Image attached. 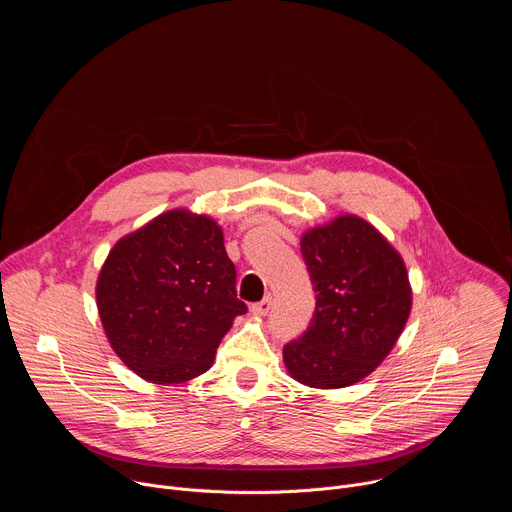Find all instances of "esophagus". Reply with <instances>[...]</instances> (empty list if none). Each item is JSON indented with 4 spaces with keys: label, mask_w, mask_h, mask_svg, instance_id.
<instances>
[{
    "label": "esophagus",
    "mask_w": 512,
    "mask_h": 512,
    "mask_svg": "<svg viewBox=\"0 0 512 512\" xmlns=\"http://www.w3.org/2000/svg\"><path fill=\"white\" fill-rule=\"evenodd\" d=\"M269 310H271V298H269V296L263 298V300L257 302V304H251V312H253L255 316H267Z\"/></svg>",
    "instance_id": "1"
}]
</instances>
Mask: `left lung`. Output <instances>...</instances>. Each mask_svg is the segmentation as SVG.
<instances>
[{
    "label": "left lung",
    "mask_w": 512,
    "mask_h": 512,
    "mask_svg": "<svg viewBox=\"0 0 512 512\" xmlns=\"http://www.w3.org/2000/svg\"><path fill=\"white\" fill-rule=\"evenodd\" d=\"M302 255L316 310L308 330L283 346V362L308 387L354 385L379 367L405 328V263L373 225L352 214L304 233Z\"/></svg>",
    "instance_id": "obj_1"
}]
</instances>
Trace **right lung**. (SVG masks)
I'll return each instance as SVG.
<instances>
[{
  "label": "right lung",
  "instance_id": "right-lung-1",
  "mask_svg": "<svg viewBox=\"0 0 512 512\" xmlns=\"http://www.w3.org/2000/svg\"><path fill=\"white\" fill-rule=\"evenodd\" d=\"M237 269L212 218L170 210L123 237L97 281V308L117 356L158 385L210 369L216 348L247 312Z\"/></svg>",
  "mask_w": 512,
  "mask_h": 512
}]
</instances>
